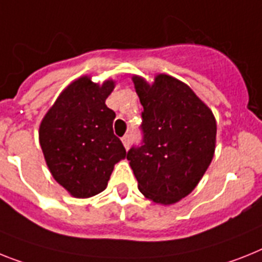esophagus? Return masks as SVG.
Returning a JSON list of instances; mask_svg holds the SVG:
<instances>
[{"instance_id": "34e87169", "label": "esophagus", "mask_w": 262, "mask_h": 262, "mask_svg": "<svg viewBox=\"0 0 262 262\" xmlns=\"http://www.w3.org/2000/svg\"><path fill=\"white\" fill-rule=\"evenodd\" d=\"M121 141L124 144L125 149H129V144H130V141H129V136H124V137L121 138Z\"/></svg>"}]
</instances>
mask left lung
Returning a JSON list of instances; mask_svg holds the SVG:
<instances>
[{"label": "left lung", "mask_w": 262, "mask_h": 262, "mask_svg": "<svg viewBox=\"0 0 262 262\" xmlns=\"http://www.w3.org/2000/svg\"><path fill=\"white\" fill-rule=\"evenodd\" d=\"M144 106V145L127 151L145 199L173 205L194 190L216 149L217 124L210 107L185 82L169 74L153 82L132 77Z\"/></svg>", "instance_id": "left-lung-1"}]
</instances>
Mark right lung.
Returning a JSON list of instances; mask_svg holds the SVG:
<instances>
[{"label": "right lung", "instance_id": "add662e5", "mask_svg": "<svg viewBox=\"0 0 262 262\" xmlns=\"http://www.w3.org/2000/svg\"><path fill=\"white\" fill-rule=\"evenodd\" d=\"M114 86L112 78L96 83L90 76L78 77L39 124V145L53 179L76 199L105 190L114 165L126 157L113 133L116 113L105 104Z\"/></svg>", "mask_w": 262, "mask_h": 262}]
</instances>
